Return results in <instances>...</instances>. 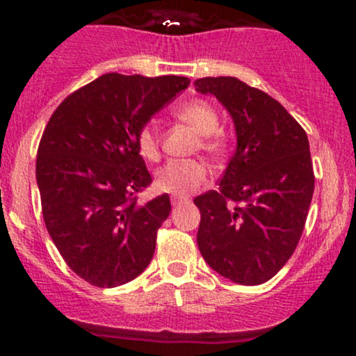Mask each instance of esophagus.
<instances>
[{
	"mask_svg": "<svg viewBox=\"0 0 356 356\" xmlns=\"http://www.w3.org/2000/svg\"><path fill=\"white\" fill-rule=\"evenodd\" d=\"M186 201H187V197H184V195H172V197H170V202H172V206H179V204H182Z\"/></svg>",
	"mask_w": 356,
	"mask_h": 356,
	"instance_id": "obj_1",
	"label": "esophagus"
}]
</instances>
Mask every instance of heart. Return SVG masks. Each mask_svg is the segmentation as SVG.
<instances>
[{"label": "heart", "instance_id": "1", "mask_svg": "<svg viewBox=\"0 0 356 356\" xmlns=\"http://www.w3.org/2000/svg\"><path fill=\"white\" fill-rule=\"evenodd\" d=\"M177 117L199 134L197 149L211 157L226 152V142L220 136V118L214 105L206 100H195L177 110ZM138 154L149 162L161 157V137L155 122H147L138 129L136 137ZM207 181V167L202 161H170L157 172V187L175 195H186L199 189Z\"/></svg>", "mask_w": 356, "mask_h": 356}]
</instances>
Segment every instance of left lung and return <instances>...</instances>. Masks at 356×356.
I'll use <instances>...</instances> for the list:
<instances>
[{
	"label": "left lung",
	"instance_id": "obj_1",
	"mask_svg": "<svg viewBox=\"0 0 356 356\" xmlns=\"http://www.w3.org/2000/svg\"><path fill=\"white\" fill-rule=\"evenodd\" d=\"M194 87L229 110L238 136L219 189L194 199L199 251L234 283H266L303 234L314 191L308 137L280 102L236 76H206Z\"/></svg>",
	"mask_w": 356,
	"mask_h": 356
}]
</instances>
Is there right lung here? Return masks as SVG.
<instances>
[{
  "label": "right lung",
  "instance_id": "add662e5",
  "mask_svg": "<svg viewBox=\"0 0 356 356\" xmlns=\"http://www.w3.org/2000/svg\"><path fill=\"white\" fill-rule=\"evenodd\" d=\"M189 85L186 76L105 73L70 93L43 130L36 155L48 234L75 275L99 288L136 280L149 266L170 212L138 154V129Z\"/></svg>",
  "mask_w": 356,
  "mask_h": 356
}]
</instances>
